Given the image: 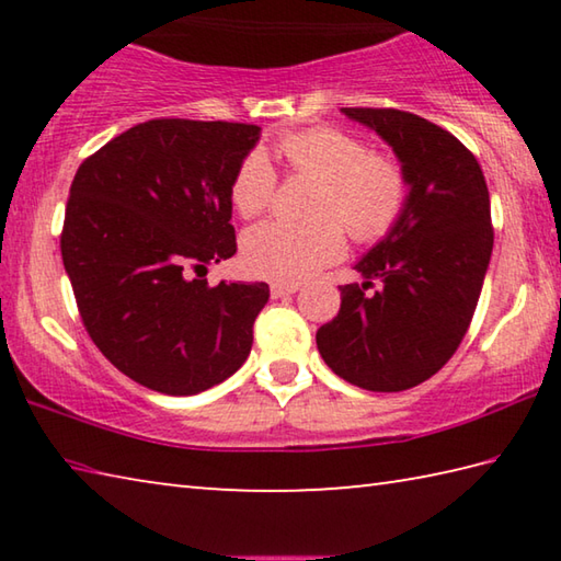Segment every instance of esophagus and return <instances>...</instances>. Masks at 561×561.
Instances as JSON below:
<instances>
[{"instance_id":"1","label":"esophagus","mask_w":561,"mask_h":561,"mask_svg":"<svg viewBox=\"0 0 561 561\" xmlns=\"http://www.w3.org/2000/svg\"><path fill=\"white\" fill-rule=\"evenodd\" d=\"M270 291L274 299H282V297H289V294H297L299 284L297 282H272Z\"/></svg>"}]
</instances>
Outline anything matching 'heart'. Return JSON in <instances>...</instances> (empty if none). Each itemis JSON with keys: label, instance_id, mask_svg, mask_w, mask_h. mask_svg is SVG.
Here are the masks:
<instances>
[{"label": "heart", "instance_id": "1", "mask_svg": "<svg viewBox=\"0 0 561 561\" xmlns=\"http://www.w3.org/2000/svg\"><path fill=\"white\" fill-rule=\"evenodd\" d=\"M277 150L294 173L321 178L309 203L311 220H264L242 237V264L252 277L299 282L344 254V230L358 242H374L398 222L408 180L401 163L371 153L364 140L331 126L284 133ZM277 193V170L254 148L234 168L230 197L237 213L254 217Z\"/></svg>", "mask_w": 561, "mask_h": 561}]
</instances>
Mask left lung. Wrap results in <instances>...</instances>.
Returning a JSON list of instances; mask_svg holds the SVG:
<instances>
[{
    "instance_id": "1",
    "label": "left lung",
    "mask_w": 561,
    "mask_h": 561,
    "mask_svg": "<svg viewBox=\"0 0 561 561\" xmlns=\"http://www.w3.org/2000/svg\"><path fill=\"white\" fill-rule=\"evenodd\" d=\"M381 136L408 180L398 222L344 284L341 309L317 331L321 358L366 391L396 393L428 381L460 346L492 254L490 193L458 138L415 113L341 108ZM382 289L368 295L373 279Z\"/></svg>"
}]
</instances>
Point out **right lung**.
I'll use <instances>...</instances> for the list:
<instances>
[{"instance_id": "obj_1", "label": "right lung", "mask_w": 561, "mask_h": 561, "mask_svg": "<svg viewBox=\"0 0 561 561\" xmlns=\"http://www.w3.org/2000/svg\"><path fill=\"white\" fill-rule=\"evenodd\" d=\"M260 126L156 118L76 170L61 257L83 327L121 374L165 396L222 383L252 348L264 282L210 287L237 252L230 183Z\"/></svg>"}]
</instances>
